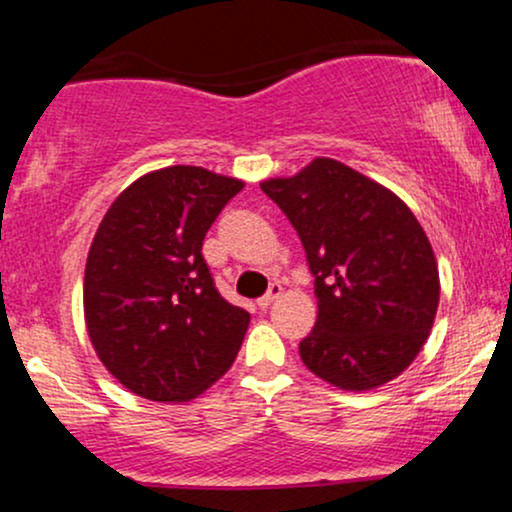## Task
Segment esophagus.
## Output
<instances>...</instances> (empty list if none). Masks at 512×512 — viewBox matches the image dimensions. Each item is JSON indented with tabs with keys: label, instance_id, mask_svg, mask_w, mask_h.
Returning a JSON list of instances; mask_svg holds the SVG:
<instances>
[{
	"label": "esophagus",
	"instance_id": "1",
	"mask_svg": "<svg viewBox=\"0 0 512 512\" xmlns=\"http://www.w3.org/2000/svg\"><path fill=\"white\" fill-rule=\"evenodd\" d=\"M281 293H284V289H281V284H272L269 286V291L264 293L262 298H257V305H260V308L264 310V308H269V305H272L276 298L281 296Z\"/></svg>",
	"mask_w": 512,
	"mask_h": 512
}]
</instances>
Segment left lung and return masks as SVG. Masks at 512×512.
<instances>
[{
  "mask_svg": "<svg viewBox=\"0 0 512 512\" xmlns=\"http://www.w3.org/2000/svg\"><path fill=\"white\" fill-rule=\"evenodd\" d=\"M260 187L296 228L315 276L303 363L339 390L390 383L419 356L440 301L421 223L395 192L334 158Z\"/></svg>",
  "mask_w": 512,
  "mask_h": 512,
  "instance_id": "obj_1",
  "label": "left lung"
}]
</instances>
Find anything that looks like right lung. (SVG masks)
<instances>
[{"instance_id": "1", "label": "right lung", "mask_w": 512, "mask_h": 512, "mask_svg": "<svg viewBox=\"0 0 512 512\" xmlns=\"http://www.w3.org/2000/svg\"><path fill=\"white\" fill-rule=\"evenodd\" d=\"M243 180L199 166L146 173L105 211L84 274L103 366L134 395L187 402L236 361L248 310L216 291L202 243Z\"/></svg>"}]
</instances>
